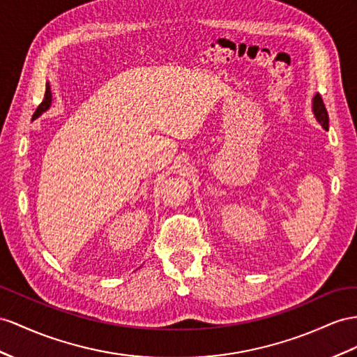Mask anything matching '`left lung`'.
I'll return each mask as SVG.
<instances>
[{
  "instance_id": "1",
  "label": "left lung",
  "mask_w": 357,
  "mask_h": 357,
  "mask_svg": "<svg viewBox=\"0 0 357 357\" xmlns=\"http://www.w3.org/2000/svg\"><path fill=\"white\" fill-rule=\"evenodd\" d=\"M312 108H314V114L317 117V121L321 123V126L324 130H328V114H327V109L326 105L323 102V98L319 93H317L314 96V102H312Z\"/></svg>"
}]
</instances>
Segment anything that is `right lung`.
I'll use <instances>...</instances> for the list:
<instances>
[{
	"instance_id": "add662e5",
	"label": "right lung",
	"mask_w": 357,
	"mask_h": 357,
	"mask_svg": "<svg viewBox=\"0 0 357 357\" xmlns=\"http://www.w3.org/2000/svg\"><path fill=\"white\" fill-rule=\"evenodd\" d=\"M50 105H51V89H50V86L47 84V91H45V96H43V100L40 102V105L36 108V112H34V114H33V119L34 117H39L43 112H47V109L50 108Z\"/></svg>"
}]
</instances>
